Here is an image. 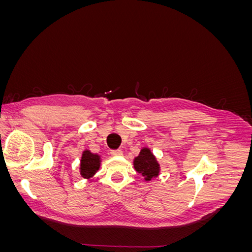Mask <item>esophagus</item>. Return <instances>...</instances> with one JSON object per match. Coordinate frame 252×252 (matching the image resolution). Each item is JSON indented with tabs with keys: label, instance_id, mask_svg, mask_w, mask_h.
<instances>
[{
	"label": "esophagus",
	"instance_id": "1",
	"mask_svg": "<svg viewBox=\"0 0 252 252\" xmlns=\"http://www.w3.org/2000/svg\"><path fill=\"white\" fill-rule=\"evenodd\" d=\"M110 155H111V156H113V157L122 156V155H123V151H122L121 149H117V150H111V151H110Z\"/></svg>",
	"mask_w": 252,
	"mask_h": 252
}]
</instances>
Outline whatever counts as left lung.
Segmentation results:
<instances>
[{"mask_svg": "<svg viewBox=\"0 0 252 252\" xmlns=\"http://www.w3.org/2000/svg\"><path fill=\"white\" fill-rule=\"evenodd\" d=\"M133 167L145 181L157 178L159 173V164L149 148L141 149L140 155L133 159Z\"/></svg>", "mask_w": 252, "mask_h": 252, "instance_id": "8db88e82", "label": "left lung"}]
</instances>
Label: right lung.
<instances>
[{"label":"right lung","instance_id":"1","mask_svg":"<svg viewBox=\"0 0 252 252\" xmlns=\"http://www.w3.org/2000/svg\"><path fill=\"white\" fill-rule=\"evenodd\" d=\"M101 157L89 150H84L81 158L80 173L84 179H90L100 169Z\"/></svg>","mask_w":252,"mask_h":252}]
</instances>
